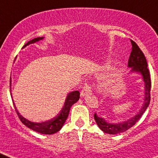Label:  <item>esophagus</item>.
Segmentation results:
<instances>
[{"label": "esophagus", "mask_w": 158, "mask_h": 158, "mask_svg": "<svg viewBox=\"0 0 158 158\" xmlns=\"http://www.w3.org/2000/svg\"><path fill=\"white\" fill-rule=\"evenodd\" d=\"M91 92V85H89L88 84H85V85L84 86V88L82 89L81 92V96L83 97V96H86L88 93H89Z\"/></svg>", "instance_id": "obj_1"}]
</instances>
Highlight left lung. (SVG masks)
Here are the masks:
<instances>
[{
  "label": "left lung",
  "instance_id": "1",
  "mask_svg": "<svg viewBox=\"0 0 158 158\" xmlns=\"http://www.w3.org/2000/svg\"><path fill=\"white\" fill-rule=\"evenodd\" d=\"M132 49H131V55L128 60V67L131 68V72L139 73L143 78V81L145 83V98L143 101L142 107L139 110V113L135 116L128 119L125 122L119 123H107L104 118L99 117L96 113L94 114V118L96 124L98 125L100 130L104 131V133L109 135H117V134L123 133L124 131H127L135 125L139 118L142 117L143 113L146 110L150 101V89H151V79H150V71L148 69L147 62L144 54L141 51L139 46L133 40H131Z\"/></svg>",
  "mask_w": 158,
  "mask_h": 158
}]
</instances>
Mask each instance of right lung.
<instances>
[{
  "instance_id": "right-lung-1",
  "label": "right lung",
  "mask_w": 158,
  "mask_h": 158,
  "mask_svg": "<svg viewBox=\"0 0 158 158\" xmlns=\"http://www.w3.org/2000/svg\"><path fill=\"white\" fill-rule=\"evenodd\" d=\"M43 39V37H38L34 39V40H31V41L27 42L26 44L23 47H25L26 46L29 45V44H31V43H35V42L40 41ZM11 83V81H10ZM10 88H11V84H10ZM11 92V89H10ZM12 95V93H11ZM80 98V93L78 91H73L71 92L68 94L66 97V100L65 101V104H64L63 107L62 109L61 110L60 113L58 114L57 116H55L54 118H51L50 120L46 121V122L43 123H33L31 122V121L27 120L25 118H23L19 112L16 110V106L14 104V107L16 109V113H17V115L19 117V118L20 119L22 123L24 124L25 126H27V127L30 128V129L33 130V131H36L38 133L43 134V135H52V134H55L56 132L59 131L61 130V128L62 127V126L65 123V120H66L67 117L69 115V110H70V107L73 104H74Z\"/></svg>"
}]
</instances>
